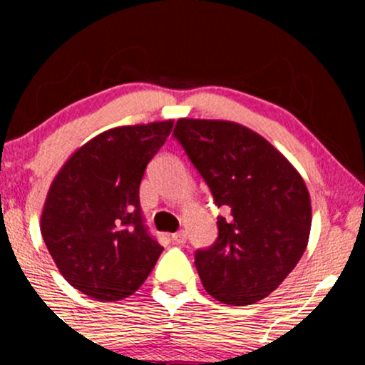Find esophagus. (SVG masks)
<instances>
[{"instance_id": "esophagus-1", "label": "esophagus", "mask_w": 365, "mask_h": 365, "mask_svg": "<svg viewBox=\"0 0 365 365\" xmlns=\"http://www.w3.org/2000/svg\"><path fill=\"white\" fill-rule=\"evenodd\" d=\"M171 242L177 245H183L187 242V233L185 232H177L171 235Z\"/></svg>"}]
</instances>
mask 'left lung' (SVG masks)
I'll return each instance as SVG.
<instances>
[{"mask_svg":"<svg viewBox=\"0 0 365 365\" xmlns=\"http://www.w3.org/2000/svg\"><path fill=\"white\" fill-rule=\"evenodd\" d=\"M178 140L211 190L217 238L195 250L211 297L250 305L269 295L302 257L311 232V199L302 177L273 145L232 121H177Z\"/></svg>","mask_w":365,"mask_h":365,"instance_id":"8db88e82","label":"left lung"}]
</instances>
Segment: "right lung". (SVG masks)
Returning a JSON list of instances; mask_svg holds the SVG:
<instances>
[{"label":"right lung","mask_w":365,"mask_h":365,"mask_svg":"<svg viewBox=\"0 0 365 365\" xmlns=\"http://www.w3.org/2000/svg\"><path fill=\"white\" fill-rule=\"evenodd\" d=\"M171 128L173 121L108 130L51 183L41 217L44 244L63 278L91 299L132 295L163 252L145 225L139 188Z\"/></svg>","instance_id":"obj_1"}]
</instances>
